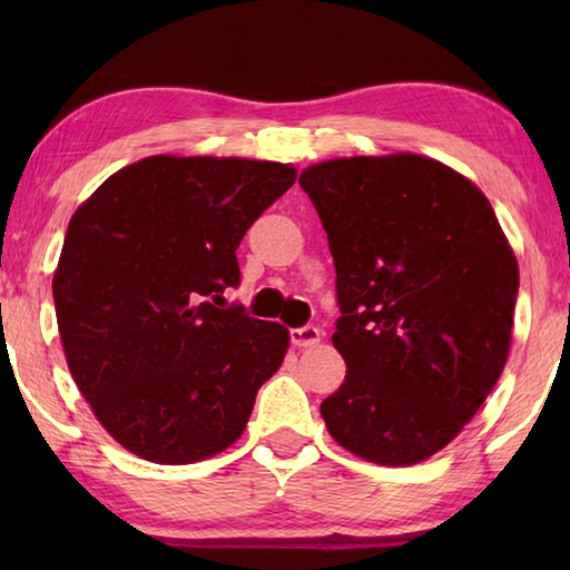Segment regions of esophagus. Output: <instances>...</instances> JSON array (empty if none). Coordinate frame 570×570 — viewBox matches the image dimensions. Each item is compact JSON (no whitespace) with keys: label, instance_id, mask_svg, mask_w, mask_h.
Wrapping results in <instances>:
<instances>
[{"label":"esophagus","instance_id":"34e87169","mask_svg":"<svg viewBox=\"0 0 570 570\" xmlns=\"http://www.w3.org/2000/svg\"><path fill=\"white\" fill-rule=\"evenodd\" d=\"M322 334L324 332L318 330V326L306 324V326H298V330H291V342L295 347H311L322 340Z\"/></svg>","mask_w":570,"mask_h":570}]
</instances>
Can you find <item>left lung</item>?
<instances>
[{
  "mask_svg": "<svg viewBox=\"0 0 570 570\" xmlns=\"http://www.w3.org/2000/svg\"><path fill=\"white\" fill-rule=\"evenodd\" d=\"M298 184L330 238L342 314L332 342L347 363L324 423L368 462H423L501 376L517 256L485 194L423 155L326 160Z\"/></svg>",
  "mask_w": 570,
  "mask_h": 570,
  "instance_id": "8db88e82",
  "label": "left lung"
}]
</instances>
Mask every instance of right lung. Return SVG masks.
<instances>
[{
	"instance_id": "right-lung-1",
	"label": "right lung",
	"mask_w": 570,
	"mask_h": 570,
	"mask_svg": "<svg viewBox=\"0 0 570 570\" xmlns=\"http://www.w3.org/2000/svg\"><path fill=\"white\" fill-rule=\"evenodd\" d=\"M295 184L285 163L153 155L69 220L53 306L67 365L100 425L155 464L220 454L244 433L291 334L244 306L236 248Z\"/></svg>"
}]
</instances>
